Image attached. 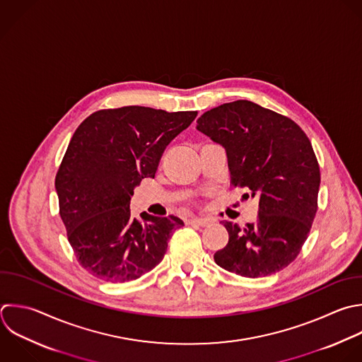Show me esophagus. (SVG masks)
<instances>
[{
    "instance_id": "1",
    "label": "esophagus",
    "mask_w": 362,
    "mask_h": 362,
    "mask_svg": "<svg viewBox=\"0 0 362 362\" xmlns=\"http://www.w3.org/2000/svg\"><path fill=\"white\" fill-rule=\"evenodd\" d=\"M188 225H198V226H206L209 221L206 218H191L187 221Z\"/></svg>"
}]
</instances>
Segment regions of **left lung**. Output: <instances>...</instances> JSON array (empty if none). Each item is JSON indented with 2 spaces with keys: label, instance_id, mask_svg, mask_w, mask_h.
<instances>
[{
  "label": "left lung",
  "instance_id": "left-lung-1",
  "mask_svg": "<svg viewBox=\"0 0 362 362\" xmlns=\"http://www.w3.org/2000/svg\"><path fill=\"white\" fill-rule=\"evenodd\" d=\"M197 123L225 147L230 184L259 197L256 222H223L229 240L214 255L216 264L252 279L284 269L300 253L317 212L320 167L308 137L291 119L249 100L214 107Z\"/></svg>",
  "mask_w": 362,
  "mask_h": 362
}]
</instances>
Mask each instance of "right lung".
I'll use <instances>...</instances> for the list:
<instances>
[{
    "instance_id": "1",
    "label": "right lung",
    "mask_w": 362,
    "mask_h": 362,
    "mask_svg": "<svg viewBox=\"0 0 362 362\" xmlns=\"http://www.w3.org/2000/svg\"><path fill=\"white\" fill-rule=\"evenodd\" d=\"M197 112L124 106L95 112L76 129L55 178L59 215L79 264L98 279L123 283L154 269L184 222L132 215L143 178H154L165 147Z\"/></svg>"
}]
</instances>
